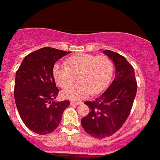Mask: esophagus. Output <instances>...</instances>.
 I'll return each instance as SVG.
<instances>
[{
  "label": "esophagus",
  "instance_id": "1",
  "mask_svg": "<svg viewBox=\"0 0 160 160\" xmlns=\"http://www.w3.org/2000/svg\"><path fill=\"white\" fill-rule=\"evenodd\" d=\"M81 103H82V101H72L70 102V105H80Z\"/></svg>",
  "mask_w": 160,
  "mask_h": 160
}]
</instances>
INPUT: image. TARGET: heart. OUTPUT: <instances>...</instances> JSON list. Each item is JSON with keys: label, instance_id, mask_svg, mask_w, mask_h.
<instances>
[{"label": "heart", "instance_id": "obj_1", "mask_svg": "<svg viewBox=\"0 0 160 160\" xmlns=\"http://www.w3.org/2000/svg\"><path fill=\"white\" fill-rule=\"evenodd\" d=\"M113 69V63L108 56L81 53L72 55L67 63H55L52 74L61 88L68 87L76 79L75 74H79L80 82L62 92L64 98L77 100L103 92L111 79Z\"/></svg>", "mask_w": 160, "mask_h": 160}]
</instances>
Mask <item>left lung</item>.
<instances>
[{
    "label": "left lung",
    "instance_id": "8db88e82",
    "mask_svg": "<svg viewBox=\"0 0 160 160\" xmlns=\"http://www.w3.org/2000/svg\"><path fill=\"white\" fill-rule=\"evenodd\" d=\"M103 52L113 61L115 78L102 95L84 103L90 113L81 121L86 132L96 139L110 137L122 128L131 113L137 89L134 68L125 57L109 50Z\"/></svg>",
    "mask_w": 160,
    "mask_h": 160
}]
</instances>
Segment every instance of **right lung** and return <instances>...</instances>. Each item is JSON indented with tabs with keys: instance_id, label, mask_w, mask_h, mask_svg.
I'll list each match as a JSON object with an SVG mask.
<instances>
[{
	"instance_id": "1",
	"label": "right lung",
	"mask_w": 160,
	"mask_h": 160,
	"mask_svg": "<svg viewBox=\"0 0 160 160\" xmlns=\"http://www.w3.org/2000/svg\"><path fill=\"white\" fill-rule=\"evenodd\" d=\"M70 53L43 47L28 54L16 72L14 100L20 118L28 128L47 135L57 128L69 101L55 102L59 89L52 74L58 59Z\"/></svg>"
}]
</instances>
